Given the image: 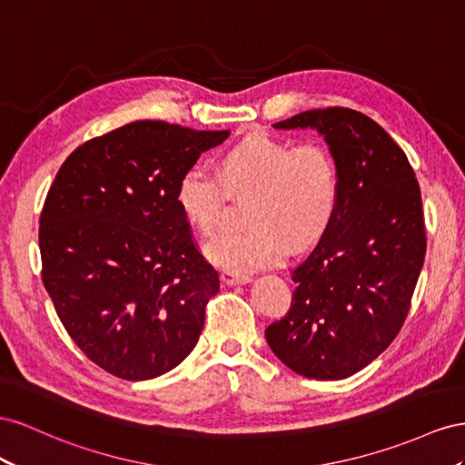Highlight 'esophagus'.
Wrapping results in <instances>:
<instances>
[{"label": "esophagus", "mask_w": 465, "mask_h": 465, "mask_svg": "<svg viewBox=\"0 0 465 465\" xmlns=\"http://www.w3.org/2000/svg\"><path fill=\"white\" fill-rule=\"evenodd\" d=\"M220 281H222V284H225V286H237V284H247L251 278L249 276H243V274H235V272H222L220 274Z\"/></svg>", "instance_id": "esophagus-1"}]
</instances>
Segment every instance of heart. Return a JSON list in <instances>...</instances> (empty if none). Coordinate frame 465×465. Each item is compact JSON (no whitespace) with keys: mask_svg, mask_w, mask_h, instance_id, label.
I'll use <instances>...</instances> for the list:
<instances>
[{"mask_svg":"<svg viewBox=\"0 0 465 465\" xmlns=\"http://www.w3.org/2000/svg\"><path fill=\"white\" fill-rule=\"evenodd\" d=\"M220 175L203 165L183 171L177 204L198 232L220 228L228 191L251 194V228L225 232L204 245L216 267L249 274L281 264L290 242L303 247L325 230L339 204L335 159L320 143H294L255 134L235 145L222 159Z\"/></svg>","mask_w":465,"mask_h":465,"instance_id":"b5f03b06","label":"heart"}]
</instances>
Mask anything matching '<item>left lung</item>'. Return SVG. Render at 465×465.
I'll return each mask as SVG.
<instances>
[{
	"label": "left lung",
	"instance_id": "left-lung-1",
	"mask_svg": "<svg viewBox=\"0 0 465 465\" xmlns=\"http://www.w3.org/2000/svg\"><path fill=\"white\" fill-rule=\"evenodd\" d=\"M274 128L320 132L339 171V204L292 271L288 313L264 337L296 374L342 380L386 351L405 322L427 253L420 189L405 152L362 113L315 109Z\"/></svg>",
	"mask_w": 465,
	"mask_h": 465
}]
</instances>
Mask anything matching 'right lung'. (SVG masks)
<instances>
[{
    "label": "right lung",
    "instance_id": "add662e5",
    "mask_svg": "<svg viewBox=\"0 0 465 465\" xmlns=\"http://www.w3.org/2000/svg\"><path fill=\"white\" fill-rule=\"evenodd\" d=\"M228 136L136 121L79 145L52 183L43 282L74 342L116 378L169 372L203 333L220 281L175 193L183 171Z\"/></svg>",
    "mask_w": 465,
    "mask_h": 465
}]
</instances>
